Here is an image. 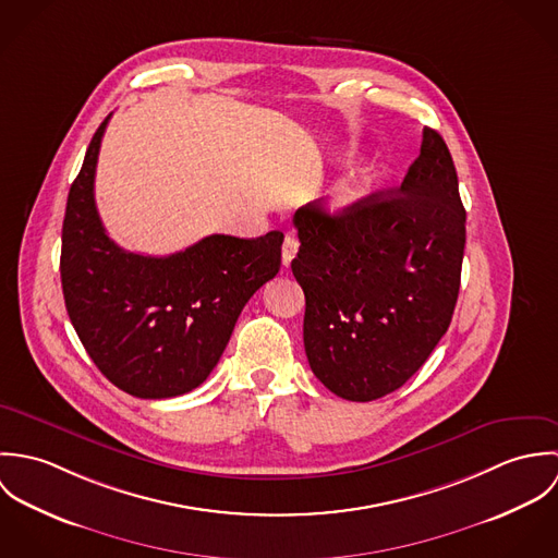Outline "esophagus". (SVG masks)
I'll use <instances>...</instances> for the list:
<instances>
[{
	"mask_svg": "<svg viewBox=\"0 0 558 558\" xmlns=\"http://www.w3.org/2000/svg\"><path fill=\"white\" fill-rule=\"evenodd\" d=\"M299 253V239L296 236H286L283 240V246H281V259H283V266H290L292 259L296 257Z\"/></svg>",
	"mask_w": 558,
	"mask_h": 558,
	"instance_id": "34e87169",
	"label": "esophagus"
}]
</instances>
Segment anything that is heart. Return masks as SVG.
I'll return each instance as SVG.
<instances>
[{
    "mask_svg": "<svg viewBox=\"0 0 558 558\" xmlns=\"http://www.w3.org/2000/svg\"><path fill=\"white\" fill-rule=\"evenodd\" d=\"M367 191H369V178H361V180H356L350 189L343 191V202H345V204H348V202H356V199H361Z\"/></svg>",
    "mask_w": 558,
    "mask_h": 558,
    "instance_id": "b5f03b06",
    "label": "heart"
}]
</instances>
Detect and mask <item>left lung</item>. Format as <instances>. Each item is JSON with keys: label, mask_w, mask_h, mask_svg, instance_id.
I'll return each mask as SVG.
<instances>
[{"label": "left lung", "mask_w": 558, "mask_h": 558, "mask_svg": "<svg viewBox=\"0 0 558 558\" xmlns=\"http://www.w3.org/2000/svg\"><path fill=\"white\" fill-rule=\"evenodd\" d=\"M294 226L312 372L350 401L398 391L447 332L460 292L466 210L445 140L423 129L398 191L337 215L307 204Z\"/></svg>", "instance_id": "1"}]
</instances>
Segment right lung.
Segmentation results:
<instances>
[{
    "instance_id": "add662e5",
    "label": "right lung",
    "mask_w": 558,
    "mask_h": 558,
    "mask_svg": "<svg viewBox=\"0 0 558 558\" xmlns=\"http://www.w3.org/2000/svg\"><path fill=\"white\" fill-rule=\"evenodd\" d=\"M107 122L69 191L60 257L66 312L109 383L135 398H178L210 376L242 307L279 272L283 234H213L165 257L124 251L94 202Z\"/></svg>"
}]
</instances>
